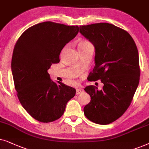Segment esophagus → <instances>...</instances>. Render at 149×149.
Segmentation results:
<instances>
[{
	"label": "esophagus",
	"mask_w": 149,
	"mask_h": 149,
	"mask_svg": "<svg viewBox=\"0 0 149 149\" xmlns=\"http://www.w3.org/2000/svg\"><path fill=\"white\" fill-rule=\"evenodd\" d=\"M83 92H84V90H83L82 88H76V95H79Z\"/></svg>",
	"instance_id": "obj_1"
}]
</instances>
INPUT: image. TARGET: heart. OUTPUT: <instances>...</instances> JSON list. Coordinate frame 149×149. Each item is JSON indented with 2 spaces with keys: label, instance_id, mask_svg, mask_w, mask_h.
I'll return each instance as SVG.
<instances>
[{
  "label": "heart",
  "instance_id": "1",
  "mask_svg": "<svg viewBox=\"0 0 149 149\" xmlns=\"http://www.w3.org/2000/svg\"><path fill=\"white\" fill-rule=\"evenodd\" d=\"M92 45V43H91L90 41L84 40V41H80V42L79 43L78 48H80V47H84L86 46H88V45Z\"/></svg>",
  "mask_w": 149,
  "mask_h": 149
}]
</instances>
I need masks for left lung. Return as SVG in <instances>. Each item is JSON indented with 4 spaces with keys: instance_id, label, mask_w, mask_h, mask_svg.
Here are the masks:
<instances>
[{
    "instance_id": "obj_1",
    "label": "left lung",
    "mask_w": 149,
    "mask_h": 149,
    "mask_svg": "<svg viewBox=\"0 0 149 149\" xmlns=\"http://www.w3.org/2000/svg\"><path fill=\"white\" fill-rule=\"evenodd\" d=\"M80 32L95 47V66L88 80H101L104 84L102 90L93 85L84 88L91 102L84 113L95 123L110 124L127 110L139 84L138 49L127 32L111 24L80 26Z\"/></svg>"
}]
</instances>
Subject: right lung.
I'll return each mask as SVG.
<instances>
[{
  "label": "right lung",
  "mask_w": 149,
  "mask_h": 149,
  "mask_svg": "<svg viewBox=\"0 0 149 149\" xmlns=\"http://www.w3.org/2000/svg\"><path fill=\"white\" fill-rule=\"evenodd\" d=\"M78 31L77 25L45 22L26 30L15 43L11 70L17 96L26 112L39 122L58 119L76 95L73 87L52 81L47 70L59 63L61 50Z\"/></svg>",
  "instance_id": "1"
}]
</instances>
